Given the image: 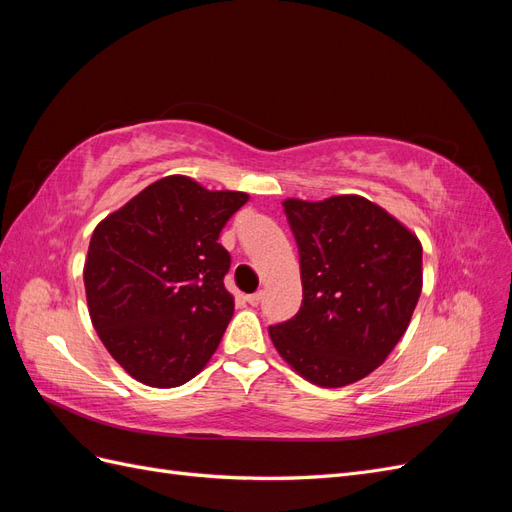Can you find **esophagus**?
<instances>
[{
    "label": "esophagus",
    "mask_w": 512,
    "mask_h": 512,
    "mask_svg": "<svg viewBox=\"0 0 512 512\" xmlns=\"http://www.w3.org/2000/svg\"><path fill=\"white\" fill-rule=\"evenodd\" d=\"M245 301L247 303H250L252 307H256L260 301H262V292H254V294H247V297H245Z\"/></svg>",
    "instance_id": "1"
}]
</instances>
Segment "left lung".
Returning <instances> with one entry per match:
<instances>
[{
    "label": "left lung",
    "mask_w": 512,
    "mask_h": 512,
    "mask_svg": "<svg viewBox=\"0 0 512 512\" xmlns=\"http://www.w3.org/2000/svg\"><path fill=\"white\" fill-rule=\"evenodd\" d=\"M284 211L303 301L297 316L269 327L271 342L312 384H352L382 365L408 329L423 288L421 241L356 194L288 198Z\"/></svg>",
    "instance_id": "1"
}]
</instances>
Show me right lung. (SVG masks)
<instances>
[{"label": "right lung", "instance_id": "add662e5", "mask_svg": "<svg viewBox=\"0 0 512 512\" xmlns=\"http://www.w3.org/2000/svg\"><path fill=\"white\" fill-rule=\"evenodd\" d=\"M247 198L170 175L96 226L83 271L89 316L134 380L173 389L218 350L235 312L218 239Z\"/></svg>", "mask_w": 512, "mask_h": 512}]
</instances>
